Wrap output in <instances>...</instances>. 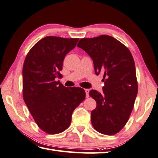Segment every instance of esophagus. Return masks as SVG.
I'll return each instance as SVG.
<instances>
[{
	"label": "esophagus",
	"mask_w": 158,
	"mask_h": 158,
	"mask_svg": "<svg viewBox=\"0 0 158 158\" xmlns=\"http://www.w3.org/2000/svg\"><path fill=\"white\" fill-rule=\"evenodd\" d=\"M85 93H86V98H89V90L86 89H85Z\"/></svg>",
	"instance_id": "obj_1"
}]
</instances>
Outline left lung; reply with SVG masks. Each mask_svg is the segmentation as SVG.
Instances as JSON below:
<instances>
[{"mask_svg":"<svg viewBox=\"0 0 158 158\" xmlns=\"http://www.w3.org/2000/svg\"><path fill=\"white\" fill-rule=\"evenodd\" d=\"M77 46L93 60L95 73H103V92L92 89L96 102L91 121L100 133L112 135L128 121L137 94L135 62L131 52L119 41L109 35L81 39Z\"/></svg>","mask_w":158,"mask_h":158,"instance_id":"8db88e82","label":"left lung"}]
</instances>
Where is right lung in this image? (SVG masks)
<instances>
[{"label":"right lung","instance_id":"right-lung-1","mask_svg":"<svg viewBox=\"0 0 158 158\" xmlns=\"http://www.w3.org/2000/svg\"><path fill=\"white\" fill-rule=\"evenodd\" d=\"M78 40L46 37L33 46L24 61V101L37 126L48 134L68 128L73 110L85 98L82 88L66 87L56 81L66 55Z\"/></svg>","mask_w":158,"mask_h":158}]
</instances>
